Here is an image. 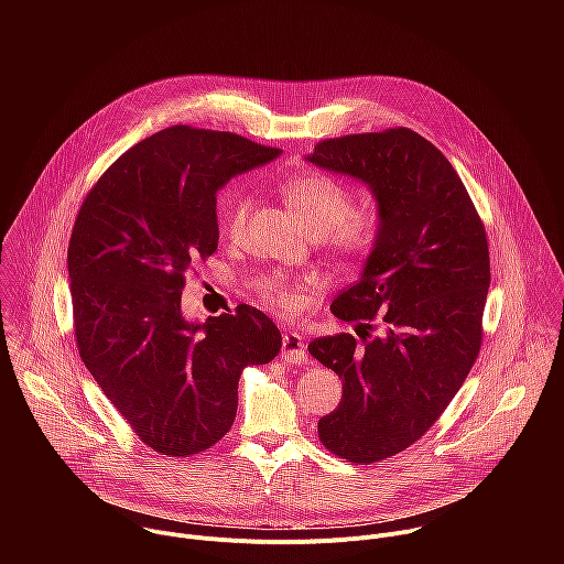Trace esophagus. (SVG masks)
I'll return each instance as SVG.
<instances>
[{
    "instance_id": "obj_1",
    "label": "esophagus",
    "mask_w": 564,
    "mask_h": 564,
    "mask_svg": "<svg viewBox=\"0 0 564 564\" xmlns=\"http://www.w3.org/2000/svg\"><path fill=\"white\" fill-rule=\"evenodd\" d=\"M281 359L288 364H305V341L296 333H285L283 335V346H281Z\"/></svg>"
}]
</instances>
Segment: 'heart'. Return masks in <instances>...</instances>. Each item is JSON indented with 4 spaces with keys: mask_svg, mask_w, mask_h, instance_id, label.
<instances>
[{
    "mask_svg": "<svg viewBox=\"0 0 564 564\" xmlns=\"http://www.w3.org/2000/svg\"><path fill=\"white\" fill-rule=\"evenodd\" d=\"M283 196L290 209L296 214L299 223L312 236L326 234L330 246L348 257H366L379 236V214L372 205H350V194L337 181L324 174H301L283 183ZM252 209L250 198L243 192L231 194L223 203L220 229L225 236L236 238L246 227L248 214ZM257 294L283 310L296 312L303 305L305 288L288 281L281 274H265L257 279Z\"/></svg>",
    "mask_w": 564,
    "mask_h": 564,
    "instance_id": "1",
    "label": "heart"
}]
</instances>
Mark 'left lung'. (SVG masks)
<instances>
[{"label": "left lung", "instance_id": "obj_1", "mask_svg": "<svg viewBox=\"0 0 564 564\" xmlns=\"http://www.w3.org/2000/svg\"><path fill=\"white\" fill-rule=\"evenodd\" d=\"M305 160L364 183L377 200V243L330 305L364 328V344L341 333L307 346L344 383L318 440L372 464L417 442L477 359L491 283L487 229L444 153L406 127L330 138ZM368 329L378 337L368 340Z\"/></svg>", "mask_w": 564, "mask_h": 564}]
</instances>
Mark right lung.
Here are the masks:
<instances>
[{"mask_svg":"<svg viewBox=\"0 0 564 564\" xmlns=\"http://www.w3.org/2000/svg\"><path fill=\"white\" fill-rule=\"evenodd\" d=\"M281 151L229 131L176 124L102 174L68 243L75 344L85 366L153 451L187 457L234 424L243 368L270 364L281 333L257 307L181 310L185 276L218 248L216 192Z\"/></svg>","mask_w":564,"mask_h":564,"instance_id":"1","label":"right lung"}]
</instances>
